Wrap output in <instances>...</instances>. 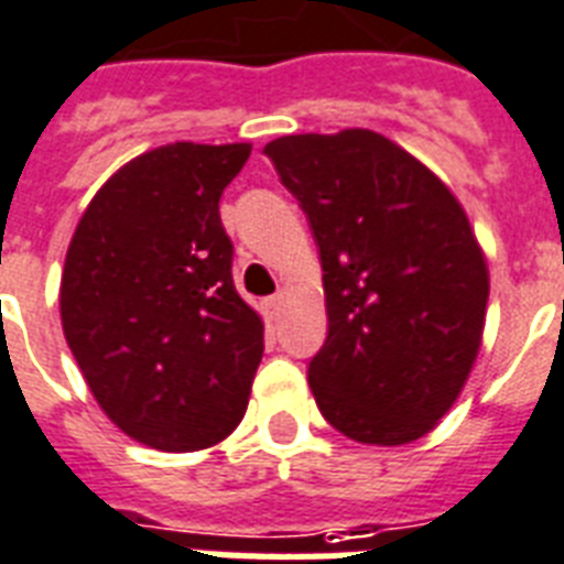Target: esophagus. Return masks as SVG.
<instances>
[{"label":"esophagus","instance_id":"34e87169","mask_svg":"<svg viewBox=\"0 0 564 564\" xmlns=\"http://www.w3.org/2000/svg\"><path fill=\"white\" fill-rule=\"evenodd\" d=\"M282 305H285V296H282V294L268 296V300H264V311H268V317H279Z\"/></svg>","mask_w":564,"mask_h":564}]
</instances>
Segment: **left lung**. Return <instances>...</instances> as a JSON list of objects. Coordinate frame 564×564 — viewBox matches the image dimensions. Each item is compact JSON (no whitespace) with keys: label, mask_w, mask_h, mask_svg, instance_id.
Wrapping results in <instances>:
<instances>
[{"label":"left lung","mask_w":564,"mask_h":564,"mask_svg":"<svg viewBox=\"0 0 564 564\" xmlns=\"http://www.w3.org/2000/svg\"><path fill=\"white\" fill-rule=\"evenodd\" d=\"M319 247L328 335L308 364L319 413L367 445H404L448 413L484 335L489 270L457 197L372 130L264 145Z\"/></svg>","instance_id":"8db88e82"}]
</instances>
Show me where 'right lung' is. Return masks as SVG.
<instances>
[{
    "label": "right lung",
    "mask_w": 564,
    "mask_h": 564,
    "mask_svg": "<svg viewBox=\"0 0 564 564\" xmlns=\"http://www.w3.org/2000/svg\"><path fill=\"white\" fill-rule=\"evenodd\" d=\"M250 151L174 142L130 160L66 253V344L104 413L160 452L209 448L245 419L264 326L232 282L218 200Z\"/></svg>",
    "instance_id": "add662e5"
}]
</instances>
